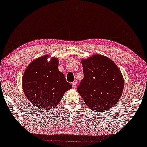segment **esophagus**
<instances>
[{
  "label": "esophagus",
  "mask_w": 147,
  "mask_h": 147,
  "mask_svg": "<svg viewBox=\"0 0 147 147\" xmlns=\"http://www.w3.org/2000/svg\"><path fill=\"white\" fill-rule=\"evenodd\" d=\"M72 86H73V88H75L76 87V83L75 82H72Z\"/></svg>",
  "instance_id": "1"
}]
</instances>
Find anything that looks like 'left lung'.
Wrapping results in <instances>:
<instances>
[{
	"instance_id": "left-lung-1",
	"label": "left lung",
	"mask_w": 147,
	"mask_h": 147,
	"mask_svg": "<svg viewBox=\"0 0 147 147\" xmlns=\"http://www.w3.org/2000/svg\"><path fill=\"white\" fill-rule=\"evenodd\" d=\"M84 78L77 88L85 104L96 113L115 106L124 89V79L109 58L95 54L82 61Z\"/></svg>"
}]
</instances>
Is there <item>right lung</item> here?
<instances>
[{
    "instance_id": "add662e5",
    "label": "right lung",
    "mask_w": 147,
    "mask_h": 147,
    "mask_svg": "<svg viewBox=\"0 0 147 147\" xmlns=\"http://www.w3.org/2000/svg\"><path fill=\"white\" fill-rule=\"evenodd\" d=\"M48 55L34 60L25 70L22 78L25 95L31 103L44 110L54 109L65 92L72 88L64 74L58 70V59L47 61Z\"/></svg>"
}]
</instances>
